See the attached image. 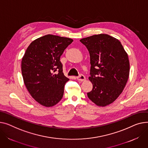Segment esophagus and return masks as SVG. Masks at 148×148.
Returning <instances> with one entry per match:
<instances>
[{
  "mask_svg": "<svg viewBox=\"0 0 148 148\" xmlns=\"http://www.w3.org/2000/svg\"><path fill=\"white\" fill-rule=\"evenodd\" d=\"M77 79L78 80V82H84V81L86 80V77L83 75H80V76H78V77H77Z\"/></svg>",
  "mask_w": 148,
  "mask_h": 148,
  "instance_id": "34e87169",
  "label": "esophagus"
}]
</instances>
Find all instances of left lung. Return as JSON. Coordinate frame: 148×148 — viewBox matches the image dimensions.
<instances>
[{"instance_id": "left-lung-1", "label": "left lung", "mask_w": 148, "mask_h": 148, "mask_svg": "<svg viewBox=\"0 0 148 148\" xmlns=\"http://www.w3.org/2000/svg\"><path fill=\"white\" fill-rule=\"evenodd\" d=\"M90 53L92 90L87 96L96 105L114 102L126 85L130 73L128 55L121 42L108 34H100L80 40Z\"/></svg>"}]
</instances>
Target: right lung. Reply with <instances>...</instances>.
<instances>
[{"label":"right lung","instance_id":"obj_1","mask_svg":"<svg viewBox=\"0 0 148 148\" xmlns=\"http://www.w3.org/2000/svg\"><path fill=\"white\" fill-rule=\"evenodd\" d=\"M73 41L45 35L33 41L23 57L21 71L25 87L33 99L44 106L52 107L62 98L69 78L62 72L60 57Z\"/></svg>","mask_w":148,"mask_h":148}]
</instances>
